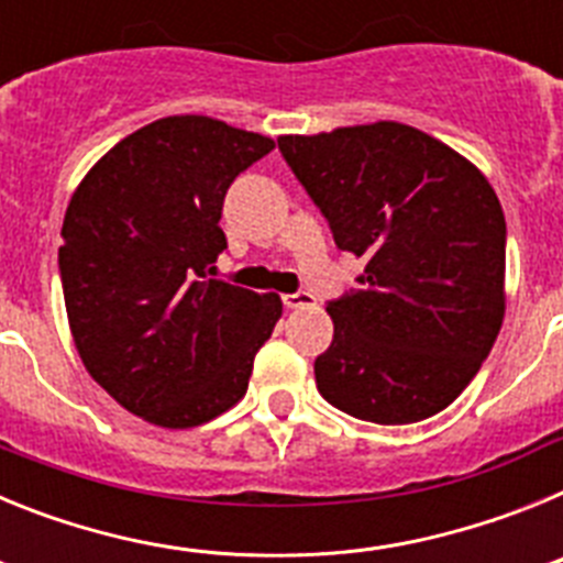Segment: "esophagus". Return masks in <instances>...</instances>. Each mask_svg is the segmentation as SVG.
Returning <instances> with one entry per match:
<instances>
[{"label":"esophagus","instance_id":"1","mask_svg":"<svg viewBox=\"0 0 563 563\" xmlns=\"http://www.w3.org/2000/svg\"><path fill=\"white\" fill-rule=\"evenodd\" d=\"M282 301H285L287 310H301V307H316V296H312V292H305V290L285 292V296H282Z\"/></svg>","mask_w":563,"mask_h":563}]
</instances>
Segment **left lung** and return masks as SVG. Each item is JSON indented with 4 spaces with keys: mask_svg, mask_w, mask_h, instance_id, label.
Masks as SVG:
<instances>
[{
    "mask_svg": "<svg viewBox=\"0 0 563 563\" xmlns=\"http://www.w3.org/2000/svg\"><path fill=\"white\" fill-rule=\"evenodd\" d=\"M278 148L330 222L366 258L361 290L330 301L316 357L327 402L402 426L437 415L474 380L505 318V213L485 174L397 121L282 134Z\"/></svg>",
    "mask_w": 563,
    "mask_h": 563,
    "instance_id": "obj_1",
    "label": "left lung"
}]
</instances>
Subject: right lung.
<instances>
[{
  "instance_id": "right-lung-1",
  "label": "right lung",
  "mask_w": 563,
  "mask_h": 563,
  "mask_svg": "<svg viewBox=\"0 0 563 563\" xmlns=\"http://www.w3.org/2000/svg\"><path fill=\"white\" fill-rule=\"evenodd\" d=\"M276 143L206 114L137 129L89 168L62 225L69 332L92 380L161 429L236 406L282 318L276 292L208 278L222 202Z\"/></svg>"
}]
</instances>
